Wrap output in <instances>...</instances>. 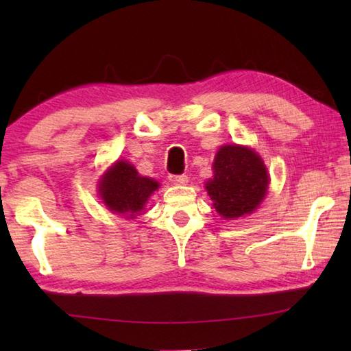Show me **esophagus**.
Returning <instances> with one entry per match:
<instances>
[{"mask_svg": "<svg viewBox=\"0 0 351 351\" xmlns=\"http://www.w3.org/2000/svg\"><path fill=\"white\" fill-rule=\"evenodd\" d=\"M170 181L173 184H186L189 178L187 175H170Z\"/></svg>", "mask_w": 351, "mask_h": 351, "instance_id": "34e87169", "label": "esophagus"}]
</instances>
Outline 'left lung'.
Wrapping results in <instances>:
<instances>
[{
	"instance_id": "8db88e82",
	"label": "left lung",
	"mask_w": 351,
	"mask_h": 351,
	"mask_svg": "<svg viewBox=\"0 0 351 351\" xmlns=\"http://www.w3.org/2000/svg\"><path fill=\"white\" fill-rule=\"evenodd\" d=\"M268 182V171L257 153L247 147L224 145L217 153L213 178L206 189L219 215L239 218L260 204Z\"/></svg>"
}]
</instances>
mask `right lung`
Masks as SVG:
<instances>
[{
    "label": "right lung",
    "instance_id": "obj_1",
    "mask_svg": "<svg viewBox=\"0 0 351 351\" xmlns=\"http://www.w3.org/2000/svg\"><path fill=\"white\" fill-rule=\"evenodd\" d=\"M159 187L152 178L139 176L132 164L117 161L100 181V197L110 210L133 218L144 209L150 195Z\"/></svg>",
    "mask_w": 351,
    "mask_h": 351
}]
</instances>
